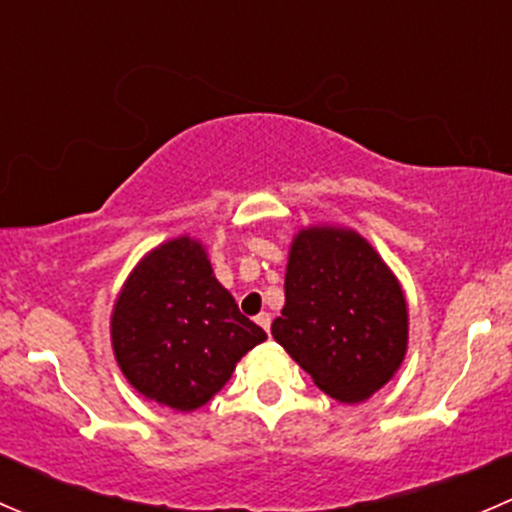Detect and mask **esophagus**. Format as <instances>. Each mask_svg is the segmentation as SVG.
I'll return each mask as SVG.
<instances>
[{
	"label": "esophagus",
	"mask_w": 512,
	"mask_h": 512,
	"mask_svg": "<svg viewBox=\"0 0 512 512\" xmlns=\"http://www.w3.org/2000/svg\"><path fill=\"white\" fill-rule=\"evenodd\" d=\"M255 322L260 324V327L265 329V332H270V324H272V317H270V314H267V312H260V314H257V317H255Z\"/></svg>",
	"instance_id": "obj_1"
}]
</instances>
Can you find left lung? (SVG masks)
<instances>
[{
  "mask_svg": "<svg viewBox=\"0 0 512 512\" xmlns=\"http://www.w3.org/2000/svg\"><path fill=\"white\" fill-rule=\"evenodd\" d=\"M272 337L332 399L359 404L399 371L409 307L379 252L347 227H307L289 247Z\"/></svg>",
  "mask_w": 512,
  "mask_h": 512,
  "instance_id": "1",
  "label": "left lung"
}]
</instances>
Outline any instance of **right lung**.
Here are the masks:
<instances>
[{
    "mask_svg": "<svg viewBox=\"0 0 512 512\" xmlns=\"http://www.w3.org/2000/svg\"><path fill=\"white\" fill-rule=\"evenodd\" d=\"M267 334L215 280L208 252L183 235L148 252L111 314V344L128 384L175 411H195L227 384Z\"/></svg>",
    "mask_w": 512,
    "mask_h": 512,
    "instance_id": "obj_1",
    "label": "right lung"
}]
</instances>
